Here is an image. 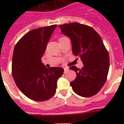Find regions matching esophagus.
<instances>
[{
    "instance_id": "34e87169",
    "label": "esophagus",
    "mask_w": 124,
    "mask_h": 124,
    "mask_svg": "<svg viewBox=\"0 0 124 124\" xmlns=\"http://www.w3.org/2000/svg\"><path fill=\"white\" fill-rule=\"evenodd\" d=\"M69 70H70V68H64V73H68L69 71Z\"/></svg>"
}]
</instances>
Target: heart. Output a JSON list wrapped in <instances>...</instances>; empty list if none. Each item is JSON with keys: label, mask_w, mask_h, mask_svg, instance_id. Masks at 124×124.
I'll return each mask as SVG.
<instances>
[{"label": "heart", "mask_w": 124, "mask_h": 124, "mask_svg": "<svg viewBox=\"0 0 124 124\" xmlns=\"http://www.w3.org/2000/svg\"><path fill=\"white\" fill-rule=\"evenodd\" d=\"M62 38H64V37H61V38H60V39H62Z\"/></svg>", "instance_id": "obj_1"}]
</instances>
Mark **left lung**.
<instances>
[{
    "label": "left lung",
    "mask_w": 124,
    "mask_h": 124,
    "mask_svg": "<svg viewBox=\"0 0 124 124\" xmlns=\"http://www.w3.org/2000/svg\"><path fill=\"white\" fill-rule=\"evenodd\" d=\"M61 31L70 38L72 51L80 57L84 67H70L77 73L70 83L75 93L90 97L99 92L107 80L109 68V56L100 36L90 26L73 22L59 25Z\"/></svg>",
    "instance_id": "8db88e82"
}]
</instances>
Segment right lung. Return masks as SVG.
<instances>
[{"mask_svg":"<svg viewBox=\"0 0 124 124\" xmlns=\"http://www.w3.org/2000/svg\"><path fill=\"white\" fill-rule=\"evenodd\" d=\"M56 25L30 31L16 43L12 58V76L20 91L31 100L46 101L56 92L64 73L60 67L47 68L41 58Z\"/></svg>","mask_w":124,"mask_h":124,"instance_id":"1","label":"right lung"}]
</instances>
